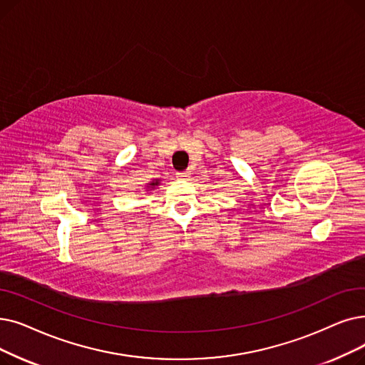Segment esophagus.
I'll list each match as a JSON object with an SVG mask.
<instances>
[{
	"label": "esophagus",
	"mask_w": 365,
	"mask_h": 365,
	"mask_svg": "<svg viewBox=\"0 0 365 365\" xmlns=\"http://www.w3.org/2000/svg\"><path fill=\"white\" fill-rule=\"evenodd\" d=\"M189 174H191V173H189L187 170H186V171H179V173H178V179H179V180H187Z\"/></svg>",
	"instance_id": "obj_1"
}]
</instances>
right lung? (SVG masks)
I'll list each match as a JSON object with an SVG mask.
<instances>
[{
	"instance_id": "add662e5",
	"label": "right lung",
	"mask_w": 365,
	"mask_h": 365,
	"mask_svg": "<svg viewBox=\"0 0 365 365\" xmlns=\"http://www.w3.org/2000/svg\"><path fill=\"white\" fill-rule=\"evenodd\" d=\"M160 185H161V179H153L149 183H146V191H152V189H155L156 186H160Z\"/></svg>"
}]
</instances>
